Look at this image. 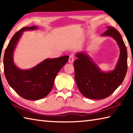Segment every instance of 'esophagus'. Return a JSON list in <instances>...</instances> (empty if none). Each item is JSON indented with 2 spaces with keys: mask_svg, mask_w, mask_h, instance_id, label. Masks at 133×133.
<instances>
[{
  "mask_svg": "<svg viewBox=\"0 0 133 133\" xmlns=\"http://www.w3.org/2000/svg\"><path fill=\"white\" fill-rule=\"evenodd\" d=\"M74 58H75V57H74L73 55H70L69 58V62L70 63H73L74 62Z\"/></svg>",
  "mask_w": 133,
  "mask_h": 133,
  "instance_id": "34e87169",
  "label": "esophagus"
}]
</instances>
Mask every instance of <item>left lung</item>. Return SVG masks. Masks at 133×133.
Segmentation results:
<instances>
[{
	"mask_svg": "<svg viewBox=\"0 0 133 133\" xmlns=\"http://www.w3.org/2000/svg\"><path fill=\"white\" fill-rule=\"evenodd\" d=\"M102 36H110L116 40L120 49V57L116 68L109 72L102 71L85 52L76 55L74 62L76 84L85 97L100 100L111 95L123 83L127 70V48L120 33L113 27H107Z\"/></svg>",
	"mask_w": 133,
	"mask_h": 133,
	"instance_id": "obj_1",
	"label": "left lung"
}]
</instances>
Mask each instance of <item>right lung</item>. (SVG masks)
Returning <instances> with one entry per match:
<instances>
[{"instance_id":"right-lung-1","label":"right lung","mask_w":133,"mask_h":133,"mask_svg":"<svg viewBox=\"0 0 133 133\" xmlns=\"http://www.w3.org/2000/svg\"><path fill=\"white\" fill-rule=\"evenodd\" d=\"M37 26L24 27L13 36L6 49L3 57L4 73L10 86L27 100H37L46 97L53 88L56 75L66 64L69 56L47 58L29 70L16 66L13 59V51L23 31L32 30Z\"/></svg>"}]
</instances>
